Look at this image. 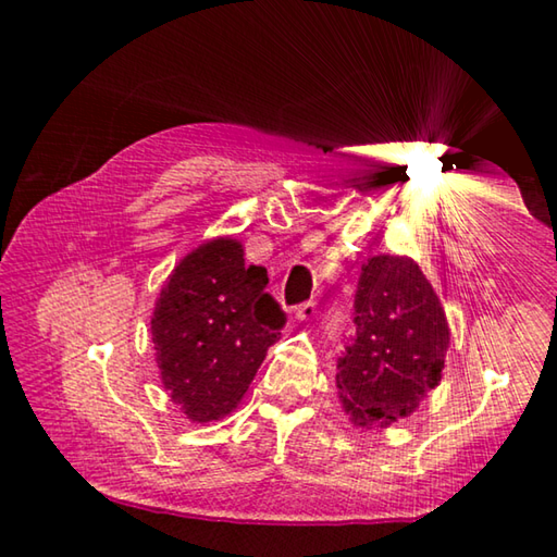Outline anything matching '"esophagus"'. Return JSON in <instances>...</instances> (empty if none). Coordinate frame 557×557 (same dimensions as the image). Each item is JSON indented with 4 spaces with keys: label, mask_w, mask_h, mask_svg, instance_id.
<instances>
[{
    "label": "esophagus",
    "mask_w": 557,
    "mask_h": 557,
    "mask_svg": "<svg viewBox=\"0 0 557 557\" xmlns=\"http://www.w3.org/2000/svg\"><path fill=\"white\" fill-rule=\"evenodd\" d=\"M317 314V301H305V305L295 307V319L297 322H309Z\"/></svg>",
    "instance_id": "esophagus-1"
}]
</instances>
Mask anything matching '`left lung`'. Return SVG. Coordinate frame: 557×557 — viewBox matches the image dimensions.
I'll return each instance as SVG.
<instances>
[{
    "label": "left lung",
    "mask_w": 557,
    "mask_h": 557,
    "mask_svg": "<svg viewBox=\"0 0 557 557\" xmlns=\"http://www.w3.org/2000/svg\"><path fill=\"white\" fill-rule=\"evenodd\" d=\"M356 336L338 358L336 388L358 430L388 428L440 385L449 348L445 307L408 256H373L361 265Z\"/></svg>",
    "instance_id": "8db88e82"
}]
</instances>
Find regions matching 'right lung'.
Here are the masks:
<instances>
[{
    "instance_id": "1",
    "label": "right lung",
    "mask_w": 557,
    "mask_h": 557,
    "mask_svg": "<svg viewBox=\"0 0 557 557\" xmlns=\"http://www.w3.org/2000/svg\"><path fill=\"white\" fill-rule=\"evenodd\" d=\"M243 256L231 235L203 240L176 262L154 305L159 379L196 425L238 408L285 324L265 292L268 270L245 265Z\"/></svg>"
}]
</instances>
